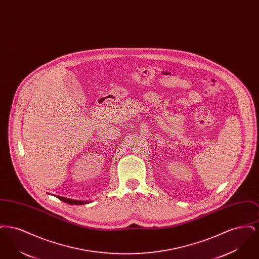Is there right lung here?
<instances>
[{"mask_svg": "<svg viewBox=\"0 0 259 259\" xmlns=\"http://www.w3.org/2000/svg\"><path fill=\"white\" fill-rule=\"evenodd\" d=\"M56 197L58 198L59 200H61L63 202L70 204V205H84V204H88L90 203V201H79V200H73V199H68V198L62 197V196H58L55 195Z\"/></svg>", "mask_w": 259, "mask_h": 259, "instance_id": "add662e5", "label": "right lung"}]
</instances>
